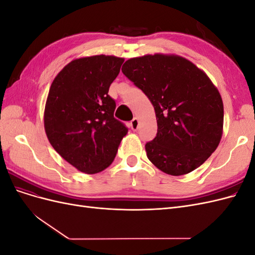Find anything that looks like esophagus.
Returning a JSON list of instances; mask_svg holds the SVG:
<instances>
[{
    "instance_id": "1",
    "label": "esophagus",
    "mask_w": 255,
    "mask_h": 255,
    "mask_svg": "<svg viewBox=\"0 0 255 255\" xmlns=\"http://www.w3.org/2000/svg\"><path fill=\"white\" fill-rule=\"evenodd\" d=\"M138 126H139V120L137 118H134L132 121H130V128H132L133 130H137Z\"/></svg>"
}]
</instances>
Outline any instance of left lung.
<instances>
[{
    "label": "left lung",
    "instance_id": "1",
    "mask_svg": "<svg viewBox=\"0 0 255 255\" xmlns=\"http://www.w3.org/2000/svg\"><path fill=\"white\" fill-rule=\"evenodd\" d=\"M122 72L155 111L157 134L145 143L151 163L170 175L201 166L217 149L223 128L222 99L210 78L188 59L165 54L130 58Z\"/></svg>",
    "mask_w": 255,
    "mask_h": 255
}]
</instances>
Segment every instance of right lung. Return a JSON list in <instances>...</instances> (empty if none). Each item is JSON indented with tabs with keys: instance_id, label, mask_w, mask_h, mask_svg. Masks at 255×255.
<instances>
[{
	"instance_id": "right-lung-1",
	"label": "right lung",
	"mask_w": 255,
	"mask_h": 255,
	"mask_svg": "<svg viewBox=\"0 0 255 255\" xmlns=\"http://www.w3.org/2000/svg\"><path fill=\"white\" fill-rule=\"evenodd\" d=\"M125 59L96 55L72 60L54 79L44 107V129L59 155L84 173L109 167L128 128L114 117L109 95Z\"/></svg>"
}]
</instances>
